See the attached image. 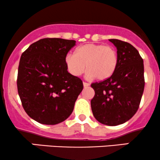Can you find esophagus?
Masks as SVG:
<instances>
[{
    "mask_svg": "<svg viewBox=\"0 0 160 160\" xmlns=\"http://www.w3.org/2000/svg\"><path fill=\"white\" fill-rule=\"evenodd\" d=\"M82 83H83L84 87H87V86H89V84L88 83V82H82Z\"/></svg>",
    "mask_w": 160,
    "mask_h": 160,
    "instance_id": "esophagus-1",
    "label": "esophagus"
}]
</instances>
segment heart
<instances>
[{"label": "heart", "mask_w": 160, "mask_h": 160, "mask_svg": "<svg viewBox=\"0 0 160 160\" xmlns=\"http://www.w3.org/2000/svg\"><path fill=\"white\" fill-rule=\"evenodd\" d=\"M118 64V54L114 47L87 43L78 47L74 55L65 57V65L73 76H80L86 67L88 78L103 80L109 78Z\"/></svg>", "instance_id": "heart-1"}]
</instances>
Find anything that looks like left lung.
Instances as JSON below:
<instances>
[{"instance_id": "1", "label": "left lung", "mask_w": 160, "mask_h": 160, "mask_svg": "<svg viewBox=\"0 0 160 160\" xmlns=\"http://www.w3.org/2000/svg\"><path fill=\"white\" fill-rule=\"evenodd\" d=\"M109 40L117 49L118 64L109 78L91 84L95 90L91 108L99 122L113 126L130 120L138 109L144 89V62L130 43Z\"/></svg>"}]
</instances>
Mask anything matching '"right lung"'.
Wrapping results in <instances>:
<instances>
[{"instance_id": "right-lung-1", "label": "right lung", "mask_w": 160, "mask_h": 160, "mask_svg": "<svg viewBox=\"0 0 160 160\" xmlns=\"http://www.w3.org/2000/svg\"><path fill=\"white\" fill-rule=\"evenodd\" d=\"M76 41L43 38L22 54L17 89L27 114L37 122L56 125L74 110L83 89L82 80L68 71L65 57Z\"/></svg>"}]
</instances>
